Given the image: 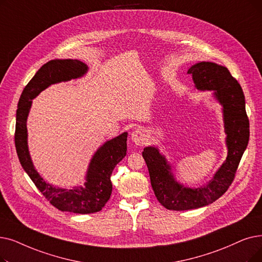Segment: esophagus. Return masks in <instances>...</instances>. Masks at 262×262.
<instances>
[{
    "label": "esophagus",
    "instance_id": "esophagus-1",
    "mask_svg": "<svg viewBox=\"0 0 262 262\" xmlns=\"http://www.w3.org/2000/svg\"><path fill=\"white\" fill-rule=\"evenodd\" d=\"M130 139L135 144L137 145H143L146 142V133L143 128H137L132 133Z\"/></svg>",
    "mask_w": 262,
    "mask_h": 262
}]
</instances>
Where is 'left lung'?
<instances>
[{
  "instance_id": "1",
  "label": "left lung",
  "mask_w": 262,
  "mask_h": 262,
  "mask_svg": "<svg viewBox=\"0 0 262 262\" xmlns=\"http://www.w3.org/2000/svg\"><path fill=\"white\" fill-rule=\"evenodd\" d=\"M187 74L192 76L197 90L214 91L215 98L223 106L228 155L207 185L190 188L176 180L171 166L157 147H144L142 156L149 169L154 194L162 206L173 211L202 208L222 197L232 183L249 139L243 90L227 67L213 62H200L192 65Z\"/></svg>"
}]
</instances>
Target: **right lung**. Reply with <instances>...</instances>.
Here are the masks:
<instances>
[{
    "mask_svg": "<svg viewBox=\"0 0 262 262\" xmlns=\"http://www.w3.org/2000/svg\"><path fill=\"white\" fill-rule=\"evenodd\" d=\"M89 67L79 60H51L43 64L22 92L16 113L15 145L22 168L33 183L52 206L63 212L90 214L100 211L109 200L112 191L113 169L126 155L127 133L106 141L91 159L85 183L72 189L55 187L45 181L34 167L28 147L27 120L32 99L51 84L80 78Z\"/></svg>",
    "mask_w": 262,
    "mask_h": 262,
    "instance_id": "obj_1",
    "label": "right lung"
}]
</instances>
